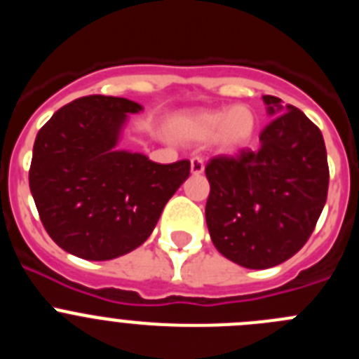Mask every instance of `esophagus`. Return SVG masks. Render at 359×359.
Returning <instances> with one entry per match:
<instances>
[{
  "mask_svg": "<svg viewBox=\"0 0 359 359\" xmlns=\"http://www.w3.org/2000/svg\"><path fill=\"white\" fill-rule=\"evenodd\" d=\"M190 170H192V174H194V176L203 174V170H205V161H203V158H199V156L192 158V160H190Z\"/></svg>",
  "mask_w": 359,
  "mask_h": 359,
  "instance_id": "34e87169",
  "label": "esophagus"
}]
</instances>
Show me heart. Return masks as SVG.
I'll list each match as a JSON object with an SVG mask.
<instances>
[{
    "mask_svg": "<svg viewBox=\"0 0 359 359\" xmlns=\"http://www.w3.org/2000/svg\"><path fill=\"white\" fill-rule=\"evenodd\" d=\"M255 126L257 118L248 106L199 111L176 120V129L183 138L194 142L215 138L219 147L224 151H233L248 144Z\"/></svg>",
    "mask_w": 359,
    "mask_h": 359,
    "instance_id": "obj_1",
    "label": "heart"
}]
</instances>
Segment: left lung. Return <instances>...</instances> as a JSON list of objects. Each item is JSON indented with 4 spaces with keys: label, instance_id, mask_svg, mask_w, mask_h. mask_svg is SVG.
Here are the masks:
<instances>
[{
    "label": "left lung",
    "instance_id": "obj_1",
    "mask_svg": "<svg viewBox=\"0 0 359 359\" xmlns=\"http://www.w3.org/2000/svg\"><path fill=\"white\" fill-rule=\"evenodd\" d=\"M261 147L212 158L205 217L221 255L250 269L282 264L307 243L329 189L327 152L315 123L294 106L262 97Z\"/></svg>",
    "mask_w": 359,
    "mask_h": 359
}]
</instances>
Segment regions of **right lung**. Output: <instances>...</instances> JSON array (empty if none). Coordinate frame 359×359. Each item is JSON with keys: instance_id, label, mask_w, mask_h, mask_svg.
I'll return each instance as SVG.
<instances>
[{"instance_id": "1", "label": "right lung", "mask_w": 359, "mask_h": 359, "mask_svg": "<svg viewBox=\"0 0 359 359\" xmlns=\"http://www.w3.org/2000/svg\"><path fill=\"white\" fill-rule=\"evenodd\" d=\"M142 109L128 98L90 95L61 107L37 133L30 192L65 252L86 261L133 252L189 177V160L161 165L118 149L128 115Z\"/></svg>"}]
</instances>
